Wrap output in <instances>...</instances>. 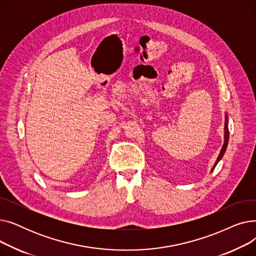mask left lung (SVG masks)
Instances as JSON below:
<instances>
[{
	"label": "left lung",
	"mask_w": 256,
	"mask_h": 256,
	"mask_svg": "<svg viewBox=\"0 0 256 256\" xmlns=\"http://www.w3.org/2000/svg\"><path fill=\"white\" fill-rule=\"evenodd\" d=\"M228 140H230V130H228V117H227V114L225 113V124H224V143H223V146H222V148H221V152H220V154H219V156H218V158H217V160H216V162H214V166H212V168L210 172H212V171H214V167L217 166V164L220 162L221 158H223V156H224V154H225V152H226V148H227V145H228Z\"/></svg>",
	"instance_id": "obj_1"
}]
</instances>
